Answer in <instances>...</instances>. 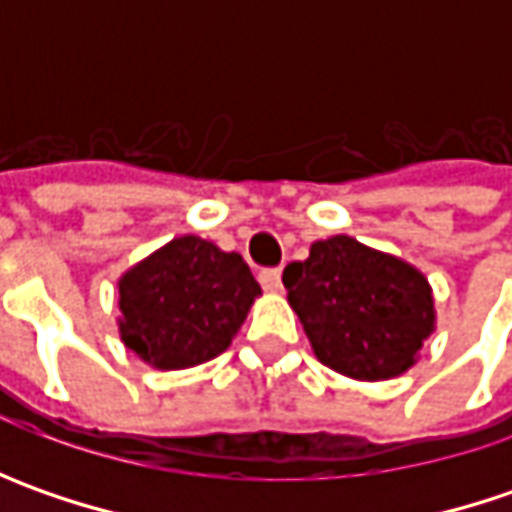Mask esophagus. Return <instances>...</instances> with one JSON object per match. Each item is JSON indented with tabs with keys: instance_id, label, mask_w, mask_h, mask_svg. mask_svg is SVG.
I'll return each instance as SVG.
<instances>
[{
	"instance_id": "34e87169",
	"label": "esophagus",
	"mask_w": 512,
	"mask_h": 512,
	"mask_svg": "<svg viewBox=\"0 0 512 512\" xmlns=\"http://www.w3.org/2000/svg\"><path fill=\"white\" fill-rule=\"evenodd\" d=\"M259 282H262V287L270 290V293L282 290V270H279V267H267V270L259 273Z\"/></svg>"
}]
</instances>
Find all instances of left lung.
<instances>
[{
	"mask_svg": "<svg viewBox=\"0 0 512 512\" xmlns=\"http://www.w3.org/2000/svg\"><path fill=\"white\" fill-rule=\"evenodd\" d=\"M282 282L316 359L359 382L402 376L436 327L422 270L350 236L313 242Z\"/></svg>",
	"mask_w": 512,
	"mask_h": 512,
	"instance_id": "1",
	"label": "left lung"
}]
</instances>
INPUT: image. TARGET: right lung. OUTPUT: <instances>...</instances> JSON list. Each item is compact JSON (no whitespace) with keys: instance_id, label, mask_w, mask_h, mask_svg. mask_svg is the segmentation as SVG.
Segmentation results:
<instances>
[{"instance_id":"1","label":"right lung","mask_w":512,"mask_h":512,"mask_svg":"<svg viewBox=\"0 0 512 512\" xmlns=\"http://www.w3.org/2000/svg\"><path fill=\"white\" fill-rule=\"evenodd\" d=\"M262 293L239 253L179 236L119 279V336L156 370H185L225 353Z\"/></svg>"}]
</instances>
